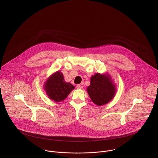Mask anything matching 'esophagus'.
<instances>
[{
	"label": "esophagus",
	"instance_id": "obj_1",
	"mask_svg": "<svg viewBox=\"0 0 158 158\" xmlns=\"http://www.w3.org/2000/svg\"><path fill=\"white\" fill-rule=\"evenodd\" d=\"M76 88H77V89H82L83 88V87H82V85H76Z\"/></svg>",
	"mask_w": 158,
	"mask_h": 158
}]
</instances>
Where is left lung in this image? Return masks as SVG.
<instances>
[{
    "label": "left lung",
    "mask_w": 158,
    "mask_h": 158,
    "mask_svg": "<svg viewBox=\"0 0 158 158\" xmlns=\"http://www.w3.org/2000/svg\"><path fill=\"white\" fill-rule=\"evenodd\" d=\"M87 92L92 101L101 106L109 103L114 98L116 86L107 73H96L91 77Z\"/></svg>",
    "instance_id": "8db88e82"
}]
</instances>
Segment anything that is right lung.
<instances>
[{
  "mask_svg": "<svg viewBox=\"0 0 158 158\" xmlns=\"http://www.w3.org/2000/svg\"><path fill=\"white\" fill-rule=\"evenodd\" d=\"M44 89L48 98L56 102L64 101L75 87L64 81L63 74L58 71L51 75L44 82Z\"/></svg>",
  "mask_w": 158,
  "mask_h": 158,
  "instance_id": "add662e5",
  "label": "right lung"
}]
</instances>
